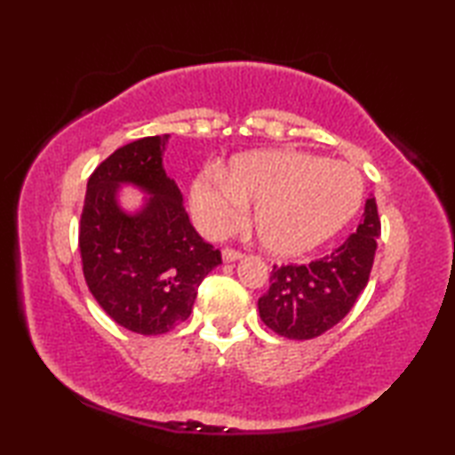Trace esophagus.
Listing matches in <instances>:
<instances>
[{
    "label": "esophagus",
    "instance_id": "34e87169",
    "mask_svg": "<svg viewBox=\"0 0 455 455\" xmlns=\"http://www.w3.org/2000/svg\"><path fill=\"white\" fill-rule=\"evenodd\" d=\"M240 258H243V252H240V250H235V248L222 250V259H225V262H236Z\"/></svg>",
    "mask_w": 455,
    "mask_h": 455
}]
</instances>
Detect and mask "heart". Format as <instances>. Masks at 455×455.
Instances as JSON below:
<instances>
[{
	"mask_svg": "<svg viewBox=\"0 0 455 455\" xmlns=\"http://www.w3.org/2000/svg\"><path fill=\"white\" fill-rule=\"evenodd\" d=\"M360 173L342 162L295 150L238 156L222 176L209 170L191 188V205L211 233H225L256 203L259 243L295 256L334 236L362 203Z\"/></svg>",
	"mask_w": 455,
	"mask_h": 455,
	"instance_id": "b5f03b06",
	"label": "heart"
}]
</instances>
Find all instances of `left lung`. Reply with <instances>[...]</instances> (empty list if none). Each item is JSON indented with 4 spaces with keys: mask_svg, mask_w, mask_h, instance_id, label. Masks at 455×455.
I'll use <instances>...</instances> for the list:
<instances>
[{
    "mask_svg": "<svg viewBox=\"0 0 455 455\" xmlns=\"http://www.w3.org/2000/svg\"><path fill=\"white\" fill-rule=\"evenodd\" d=\"M379 235L377 203L370 197L355 233L334 252L311 264L274 266L269 289L258 299L264 324L289 340H311L331 331L370 282Z\"/></svg>",
    "mask_w": 455,
    "mask_h": 455,
    "instance_id": "left-lung-1",
    "label": "left lung"
}]
</instances>
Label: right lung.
<instances>
[{
  "mask_svg": "<svg viewBox=\"0 0 455 455\" xmlns=\"http://www.w3.org/2000/svg\"><path fill=\"white\" fill-rule=\"evenodd\" d=\"M170 134L115 150L88 180L80 254L85 283L115 323L156 336L188 321L197 287L222 259L191 227L181 191L162 166ZM123 182L151 197L134 216L116 203Z\"/></svg>",
  "mask_w": 455,
  "mask_h": 455,
  "instance_id": "obj_1",
  "label": "right lung"
}]
</instances>
